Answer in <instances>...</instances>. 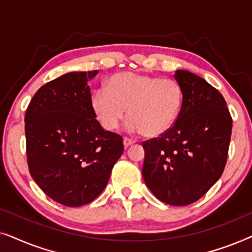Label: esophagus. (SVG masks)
Here are the masks:
<instances>
[{
	"mask_svg": "<svg viewBox=\"0 0 252 252\" xmlns=\"http://www.w3.org/2000/svg\"><path fill=\"white\" fill-rule=\"evenodd\" d=\"M132 144H134V141L133 140H130V139H128V137H126V136L124 137V146L127 148V147L132 146Z\"/></svg>",
	"mask_w": 252,
	"mask_h": 252,
	"instance_id": "34e87169",
	"label": "esophagus"
}]
</instances>
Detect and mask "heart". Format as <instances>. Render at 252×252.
<instances>
[{"label":"heart","mask_w":252,"mask_h":252,"mask_svg":"<svg viewBox=\"0 0 252 252\" xmlns=\"http://www.w3.org/2000/svg\"><path fill=\"white\" fill-rule=\"evenodd\" d=\"M182 97L180 85L173 79L122 72L109 79L106 89H96L92 105L105 129H116L127 109L128 130L157 137L173 126L180 113Z\"/></svg>","instance_id":"1"}]
</instances>
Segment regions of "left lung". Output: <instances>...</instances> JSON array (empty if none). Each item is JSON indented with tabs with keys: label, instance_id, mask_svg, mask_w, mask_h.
I'll list each match as a JSON object with an SVG mask.
<instances>
[{
	"label": "left lung",
	"instance_id": "1",
	"mask_svg": "<svg viewBox=\"0 0 252 252\" xmlns=\"http://www.w3.org/2000/svg\"><path fill=\"white\" fill-rule=\"evenodd\" d=\"M182 106L173 126L143 141L142 175L151 192L170 205L198 201L226 166L233 119L223 96L204 79L178 70Z\"/></svg>",
	"mask_w": 252,
	"mask_h": 252
}]
</instances>
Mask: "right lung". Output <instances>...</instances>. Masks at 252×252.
<instances>
[{"instance_id":"right-lung-1","label":"right lung","mask_w":252,"mask_h":252,"mask_svg":"<svg viewBox=\"0 0 252 252\" xmlns=\"http://www.w3.org/2000/svg\"><path fill=\"white\" fill-rule=\"evenodd\" d=\"M97 72H70L47 82L26 110L30 173L44 194L70 208L104 190L124 153L122 135L103 129L93 109L88 81Z\"/></svg>"}]
</instances>
